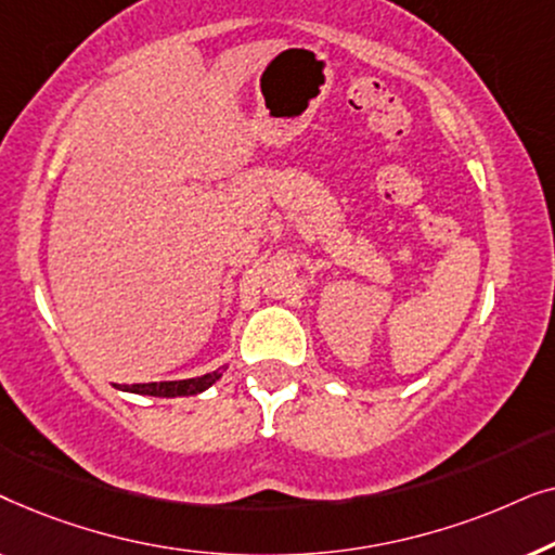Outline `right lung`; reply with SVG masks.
Returning <instances> with one entry per match:
<instances>
[{
    "label": "right lung",
    "instance_id": "1",
    "mask_svg": "<svg viewBox=\"0 0 555 555\" xmlns=\"http://www.w3.org/2000/svg\"><path fill=\"white\" fill-rule=\"evenodd\" d=\"M224 369L211 371V374L196 376V378H181V382H151V384H131V386H118V389L131 391V393H143V397H162V399H173V397H192V393H202L209 389L217 378H222Z\"/></svg>",
    "mask_w": 555,
    "mask_h": 555
}]
</instances>
